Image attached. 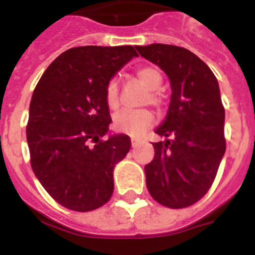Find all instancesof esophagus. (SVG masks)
<instances>
[{"label":"esophagus","instance_id":"obj_1","mask_svg":"<svg viewBox=\"0 0 255 255\" xmlns=\"http://www.w3.org/2000/svg\"><path fill=\"white\" fill-rule=\"evenodd\" d=\"M131 145H132V148H136V147H137V145H139V140L132 139V140H131Z\"/></svg>","mask_w":255,"mask_h":255}]
</instances>
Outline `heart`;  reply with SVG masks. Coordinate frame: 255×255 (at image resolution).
Instances as JSON below:
<instances>
[{
    "instance_id": "heart-1",
    "label": "heart",
    "mask_w": 255,
    "mask_h": 255,
    "mask_svg": "<svg viewBox=\"0 0 255 255\" xmlns=\"http://www.w3.org/2000/svg\"><path fill=\"white\" fill-rule=\"evenodd\" d=\"M137 78L143 83L149 92V103L159 106L160 98L159 95L153 92L161 85V74L153 67H141L137 70ZM106 103L111 110H116L119 106V86L115 79L108 82L106 92H104ZM153 122V115L147 108H140V110H124L118 112L114 116V128L116 131L128 133L132 136L141 135L145 129Z\"/></svg>"
}]
</instances>
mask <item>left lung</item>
I'll return each instance as SVG.
<instances>
[{
    "mask_svg": "<svg viewBox=\"0 0 255 255\" xmlns=\"http://www.w3.org/2000/svg\"><path fill=\"white\" fill-rule=\"evenodd\" d=\"M170 82L169 107L155 132L170 137L153 143L144 167L149 193L172 209L193 205L209 190L225 153V110L217 78L192 51L173 45L136 46Z\"/></svg>",
    "mask_w": 255,
    "mask_h": 255,
    "instance_id": "obj_1",
    "label": "left lung"
}]
</instances>
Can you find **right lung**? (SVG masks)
<instances>
[{"mask_svg":"<svg viewBox=\"0 0 255 255\" xmlns=\"http://www.w3.org/2000/svg\"><path fill=\"white\" fill-rule=\"evenodd\" d=\"M133 57L139 55L132 46L73 47L51 62L34 90L26 127L30 163L47 193L67 209L90 212L111 198L114 168L131 140L110 133L104 92Z\"/></svg>","mask_w":255,"mask_h":255,"instance_id":"obj_1","label":"right lung"}]
</instances>
